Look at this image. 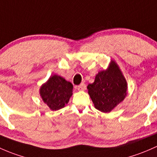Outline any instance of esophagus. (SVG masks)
<instances>
[{"mask_svg":"<svg viewBox=\"0 0 157 157\" xmlns=\"http://www.w3.org/2000/svg\"><path fill=\"white\" fill-rule=\"evenodd\" d=\"M85 88H86V85H85V83L80 84V85L77 87V88H78V90H84L85 89Z\"/></svg>","mask_w":157,"mask_h":157,"instance_id":"obj_1","label":"esophagus"}]
</instances>
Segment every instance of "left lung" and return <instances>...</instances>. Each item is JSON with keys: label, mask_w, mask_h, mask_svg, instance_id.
Returning a JSON list of instances; mask_svg holds the SVG:
<instances>
[{"label": "left lung", "mask_w": 157, "mask_h": 157, "mask_svg": "<svg viewBox=\"0 0 157 157\" xmlns=\"http://www.w3.org/2000/svg\"><path fill=\"white\" fill-rule=\"evenodd\" d=\"M88 94L95 108L103 113L110 112L127 94V83L113 61L106 70L98 72L94 82L88 85Z\"/></svg>", "instance_id": "8db88e82"}]
</instances>
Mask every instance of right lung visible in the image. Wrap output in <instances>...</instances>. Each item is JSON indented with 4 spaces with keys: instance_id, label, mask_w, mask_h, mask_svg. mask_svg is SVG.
<instances>
[{
    "instance_id": "add662e5",
    "label": "right lung",
    "mask_w": 157,
    "mask_h": 157,
    "mask_svg": "<svg viewBox=\"0 0 157 157\" xmlns=\"http://www.w3.org/2000/svg\"><path fill=\"white\" fill-rule=\"evenodd\" d=\"M73 85L59 75H54L41 86L40 94L52 110L64 107L72 94Z\"/></svg>"
}]
</instances>
